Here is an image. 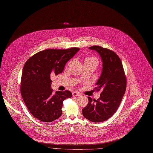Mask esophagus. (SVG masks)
<instances>
[{
    "mask_svg": "<svg viewBox=\"0 0 153 153\" xmlns=\"http://www.w3.org/2000/svg\"><path fill=\"white\" fill-rule=\"evenodd\" d=\"M72 95L74 96V97H77V96H80L81 94L80 93L78 92H76V91H74L72 92Z\"/></svg>",
    "mask_w": 153,
    "mask_h": 153,
    "instance_id": "obj_1",
    "label": "esophagus"
}]
</instances>
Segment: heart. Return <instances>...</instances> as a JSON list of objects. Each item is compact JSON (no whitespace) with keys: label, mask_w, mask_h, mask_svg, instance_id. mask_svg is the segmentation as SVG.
Masks as SVG:
<instances>
[{"label":"heart","mask_w":153,"mask_h":153,"mask_svg":"<svg viewBox=\"0 0 153 153\" xmlns=\"http://www.w3.org/2000/svg\"><path fill=\"white\" fill-rule=\"evenodd\" d=\"M97 61V58H95L94 57H87L85 59L84 63L87 62H89V61Z\"/></svg>","instance_id":"b5f03b06"}]
</instances>
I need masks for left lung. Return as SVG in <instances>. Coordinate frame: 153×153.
<instances>
[{
	"label": "left lung",
	"instance_id": "obj_1",
	"mask_svg": "<svg viewBox=\"0 0 153 153\" xmlns=\"http://www.w3.org/2000/svg\"><path fill=\"white\" fill-rule=\"evenodd\" d=\"M89 48L97 51L102 59V73L95 88L96 91L102 92L96 100L88 97L89 102L82 109V114L92 122H103L118 109L126 92L127 79L121 61L114 51L99 45Z\"/></svg>",
	"mask_w": 153,
	"mask_h": 153
}]
</instances>
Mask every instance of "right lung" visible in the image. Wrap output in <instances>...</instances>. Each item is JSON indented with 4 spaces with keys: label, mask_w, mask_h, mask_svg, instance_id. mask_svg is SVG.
Here are the masks:
<instances>
[{
    "label": "right lung",
    "mask_w": 153,
    "mask_h": 153,
    "mask_svg": "<svg viewBox=\"0 0 153 153\" xmlns=\"http://www.w3.org/2000/svg\"><path fill=\"white\" fill-rule=\"evenodd\" d=\"M79 50L46 49L38 52L26 62L21 79L20 91L30 113L36 119L52 122L62 115L64 100L71 98L70 91L53 92L50 77L61 73L67 62Z\"/></svg>",
    "instance_id": "1"
}]
</instances>
